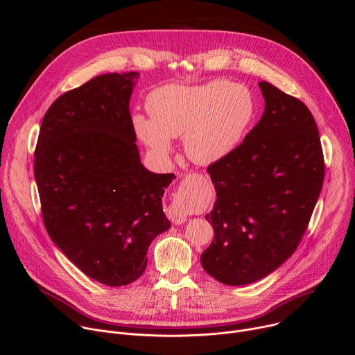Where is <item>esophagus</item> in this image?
<instances>
[{
    "instance_id": "34e87169",
    "label": "esophagus",
    "mask_w": 355,
    "mask_h": 355,
    "mask_svg": "<svg viewBox=\"0 0 355 355\" xmlns=\"http://www.w3.org/2000/svg\"><path fill=\"white\" fill-rule=\"evenodd\" d=\"M167 216L174 225H181L188 219L187 211L180 204H173L167 211Z\"/></svg>"
}]
</instances>
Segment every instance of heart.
<instances>
[{"label": "heart", "instance_id": "heart-1", "mask_svg": "<svg viewBox=\"0 0 355 355\" xmlns=\"http://www.w3.org/2000/svg\"><path fill=\"white\" fill-rule=\"evenodd\" d=\"M147 108L151 118L133 116L140 140L164 157L171 150V139L184 137L187 156L200 166L227 157L256 114L251 92L225 80L198 87L157 88L150 94Z\"/></svg>", "mask_w": 355, "mask_h": 355}]
</instances>
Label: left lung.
<instances>
[{"instance_id": "left-lung-1", "label": "left lung", "mask_w": 355, "mask_h": 355, "mask_svg": "<svg viewBox=\"0 0 355 355\" xmlns=\"http://www.w3.org/2000/svg\"><path fill=\"white\" fill-rule=\"evenodd\" d=\"M259 123L208 174L216 189L215 237L202 252L204 270L226 285L256 282L296 250L319 199L324 160L308 107L261 81Z\"/></svg>"}]
</instances>
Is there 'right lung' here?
Returning <instances> with one entry per match:
<instances>
[{
    "instance_id": "obj_1",
    "label": "right lung",
    "mask_w": 355,
    "mask_h": 355,
    "mask_svg": "<svg viewBox=\"0 0 355 355\" xmlns=\"http://www.w3.org/2000/svg\"><path fill=\"white\" fill-rule=\"evenodd\" d=\"M139 73L94 77L47 110L35 150L44 227L87 277L122 286L146 270L170 220L163 193L174 174L140 162L129 101Z\"/></svg>"
}]
</instances>
